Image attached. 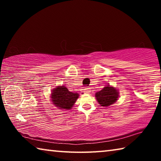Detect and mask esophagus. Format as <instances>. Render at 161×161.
I'll return each instance as SVG.
<instances>
[{
  "label": "esophagus",
  "mask_w": 161,
  "mask_h": 161,
  "mask_svg": "<svg viewBox=\"0 0 161 161\" xmlns=\"http://www.w3.org/2000/svg\"><path fill=\"white\" fill-rule=\"evenodd\" d=\"M91 90H90V89H89V88H85V89H84V93H85V94H89V93H90V92Z\"/></svg>",
  "instance_id": "esophagus-1"
}]
</instances>
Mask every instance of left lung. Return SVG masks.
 <instances>
[{"instance_id":"1","label":"left lung","mask_w":161,"mask_h":161,"mask_svg":"<svg viewBox=\"0 0 161 161\" xmlns=\"http://www.w3.org/2000/svg\"><path fill=\"white\" fill-rule=\"evenodd\" d=\"M95 97L101 107H109L119 99V89L108 84L103 87L101 91L97 92L95 94Z\"/></svg>"}]
</instances>
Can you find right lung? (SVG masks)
Listing matches in <instances>:
<instances>
[{
	"label": "right lung",
	"instance_id": "obj_1",
	"mask_svg": "<svg viewBox=\"0 0 161 161\" xmlns=\"http://www.w3.org/2000/svg\"><path fill=\"white\" fill-rule=\"evenodd\" d=\"M79 97L80 94L78 93L69 92L66 86L60 85L52 90L50 100L58 109L69 110L72 109Z\"/></svg>",
	"mask_w": 161,
	"mask_h": 161
}]
</instances>
